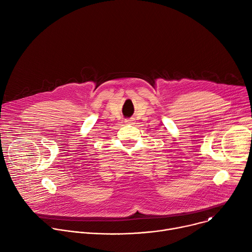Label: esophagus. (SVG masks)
<instances>
[{"mask_svg":"<svg viewBox=\"0 0 252 252\" xmlns=\"http://www.w3.org/2000/svg\"><path fill=\"white\" fill-rule=\"evenodd\" d=\"M125 122H126V124H130V123H131V122H132V120H126V121H125Z\"/></svg>","mask_w":252,"mask_h":252,"instance_id":"esophagus-1","label":"esophagus"}]
</instances>
